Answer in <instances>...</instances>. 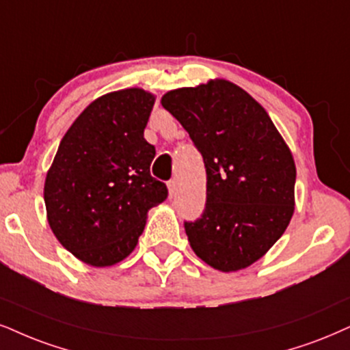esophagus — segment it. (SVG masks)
Masks as SVG:
<instances>
[{"label": "esophagus", "mask_w": 350, "mask_h": 350, "mask_svg": "<svg viewBox=\"0 0 350 350\" xmlns=\"http://www.w3.org/2000/svg\"><path fill=\"white\" fill-rule=\"evenodd\" d=\"M176 191H178V183H176V180H170L168 182V193H170V198H174L176 195Z\"/></svg>", "instance_id": "obj_1"}]
</instances>
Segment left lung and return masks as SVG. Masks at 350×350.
Wrapping results in <instances>:
<instances>
[{"mask_svg":"<svg viewBox=\"0 0 350 350\" xmlns=\"http://www.w3.org/2000/svg\"><path fill=\"white\" fill-rule=\"evenodd\" d=\"M206 167V206L185 222L193 252L230 273L260 260L294 214L295 163L269 115L228 81H211L162 97Z\"/></svg>","mask_w":350,"mask_h":350,"instance_id":"obj_1","label":"left lung"}]
</instances>
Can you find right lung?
Listing matches in <instances>:
<instances>
[{"label": "right lung", "instance_id": "1", "mask_svg": "<svg viewBox=\"0 0 350 350\" xmlns=\"http://www.w3.org/2000/svg\"><path fill=\"white\" fill-rule=\"evenodd\" d=\"M154 96L124 89L94 100L59 142L45 180L49 224L68 252L103 267L124 260L148 211L167 200L150 175L155 148L144 139Z\"/></svg>", "mask_w": 350, "mask_h": 350}]
</instances>
